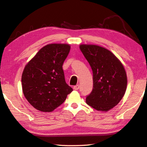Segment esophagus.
I'll use <instances>...</instances> for the list:
<instances>
[{"label":"esophagus","mask_w":147,"mask_h":147,"mask_svg":"<svg viewBox=\"0 0 147 147\" xmlns=\"http://www.w3.org/2000/svg\"><path fill=\"white\" fill-rule=\"evenodd\" d=\"M79 88H80V86H78V85H76V86H74V87H73V89L74 90H78V89H79Z\"/></svg>","instance_id":"esophagus-1"}]
</instances>
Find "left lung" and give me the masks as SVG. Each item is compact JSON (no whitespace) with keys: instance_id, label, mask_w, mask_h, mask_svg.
<instances>
[{"instance_id":"1","label":"left lung","mask_w":147,"mask_h":147,"mask_svg":"<svg viewBox=\"0 0 147 147\" xmlns=\"http://www.w3.org/2000/svg\"><path fill=\"white\" fill-rule=\"evenodd\" d=\"M80 49L93 71V88L86 96V103L98 111H108L117 105L125 93V69L108 49L94 45H81Z\"/></svg>"}]
</instances>
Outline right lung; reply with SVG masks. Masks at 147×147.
Listing matches in <instances>:
<instances>
[{
  "label": "right lung",
  "mask_w": 147,
  "mask_h": 147,
  "mask_svg": "<svg viewBox=\"0 0 147 147\" xmlns=\"http://www.w3.org/2000/svg\"><path fill=\"white\" fill-rule=\"evenodd\" d=\"M70 49L67 44L47 45L24 67L21 78L23 94L38 110L51 112L73 91L65 82L62 68Z\"/></svg>",
  "instance_id": "right-lung-1"
}]
</instances>
